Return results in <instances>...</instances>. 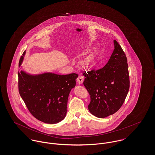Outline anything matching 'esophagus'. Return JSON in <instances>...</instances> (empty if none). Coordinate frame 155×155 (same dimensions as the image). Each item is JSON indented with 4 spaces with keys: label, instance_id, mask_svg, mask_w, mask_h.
Segmentation results:
<instances>
[{
    "label": "esophagus",
    "instance_id": "34e87169",
    "mask_svg": "<svg viewBox=\"0 0 155 155\" xmlns=\"http://www.w3.org/2000/svg\"><path fill=\"white\" fill-rule=\"evenodd\" d=\"M84 81V77L82 75H79L77 78V81L79 84H82Z\"/></svg>",
    "mask_w": 155,
    "mask_h": 155
}]
</instances>
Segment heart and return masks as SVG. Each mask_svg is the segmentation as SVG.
<instances>
[{
    "label": "heart",
    "instance_id": "heart-1",
    "mask_svg": "<svg viewBox=\"0 0 155 155\" xmlns=\"http://www.w3.org/2000/svg\"><path fill=\"white\" fill-rule=\"evenodd\" d=\"M95 61V57L94 55H90L87 57L84 61V64L86 66H90Z\"/></svg>",
    "mask_w": 155,
    "mask_h": 155
}]
</instances>
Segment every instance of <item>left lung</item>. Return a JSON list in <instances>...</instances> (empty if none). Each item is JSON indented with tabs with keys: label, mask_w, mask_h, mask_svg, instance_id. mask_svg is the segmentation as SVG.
<instances>
[{
	"label": "left lung",
	"mask_w": 155,
	"mask_h": 155,
	"mask_svg": "<svg viewBox=\"0 0 155 155\" xmlns=\"http://www.w3.org/2000/svg\"><path fill=\"white\" fill-rule=\"evenodd\" d=\"M114 43V52L103 68L83 72L86 77L83 84L90 96L88 110L101 118L112 115L120 109L130 88L126 55L115 40Z\"/></svg>",
	"instance_id": "1"
}]
</instances>
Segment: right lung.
Segmentation results:
<instances>
[{
  "instance_id": "1",
  "label": "right lung",
  "mask_w": 155,
  "mask_h": 155,
  "mask_svg": "<svg viewBox=\"0 0 155 155\" xmlns=\"http://www.w3.org/2000/svg\"><path fill=\"white\" fill-rule=\"evenodd\" d=\"M25 53L19 59V67ZM18 76L19 94L35 118L47 124H56L65 118L68 96L75 86L77 74L31 75L19 69Z\"/></svg>"
}]
</instances>
